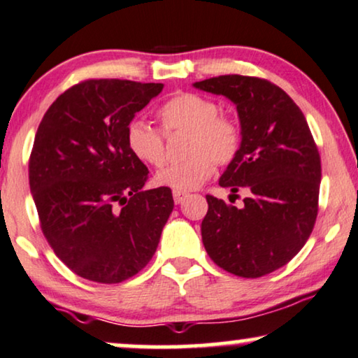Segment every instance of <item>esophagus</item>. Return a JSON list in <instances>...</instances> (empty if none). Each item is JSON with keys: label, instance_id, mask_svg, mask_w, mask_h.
<instances>
[{"label": "esophagus", "instance_id": "1", "mask_svg": "<svg viewBox=\"0 0 358 358\" xmlns=\"http://www.w3.org/2000/svg\"><path fill=\"white\" fill-rule=\"evenodd\" d=\"M173 196H174V203L179 205V203H182V201H184L185 199H187L189 194H187V192L174 190V192H173Z\"/></svg>", "mask_w": 358, "mask_h": 358}]
</instances>
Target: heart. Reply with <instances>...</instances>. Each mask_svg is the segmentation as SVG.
Here are the masks:
<instances>
[{
    "mask_svg": "<svg viewBox=\"0 0 358 358\" xmlns=\"http://www.w3.org/2000/svg\"><path fill=\"white\" fill-rule=\"evenodd\" d=\"M159 127L132 121L126 129V145L134 157L147 166L162 168L166 163L164 136H187L182 163L159 171L155 184L187 192L200 187L217 166H227L237 158L242 145V129L232 116L221 115L211 98L184 92L158 110Z\"/></svg>",
    "mask_w": 358,
    "mask_h": 358,
    "instance_id": "b5f03b06",
    "label": "heart"
}]
</instances>
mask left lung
<instances>
[{"label":"left lung","instance_id":"8db88e82","mask_svg":"<svg viewBox=\"0 0 358 358\" xmlns=\"http://www.w3.org/2000/svg\"><path fill=\"white\" fill-rule=\"evenodd\" d=\"M196 89L236 103L242 145L221 176L243 206L206 195L201 239L211 260L241 278H262L292 260L318 215L321 159L303 113L278 85L250 76H217Z\"/></svg>","mask_w":358,"mask_h":358}]
</instances>
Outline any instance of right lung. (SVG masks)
Here are the masks:
<instances>
[{
  "instance_id": "right-lung-1",
  "label": "right lung",
  "mask_w": 358,
  "mask_h": 358,
  "mask_svg": "<svg viewBox=\"0 0 358 358\" xmlns=\"http://www.w3.org/2000/svg\"><path fill=\"white\" fill-rule=\"evenodd\" d=\"M163 84L89 79L56 98L29 159L40 227L77 276L117 284L157 252L174 208L169 187L142 190L148 169L129 152L126 129Z\"/></svg>"
}]
</instances>
